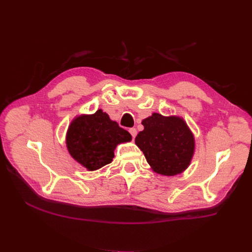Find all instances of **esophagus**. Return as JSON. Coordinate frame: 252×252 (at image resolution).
<instances>
[{
  "instance_id": "esophagus-1",
  "label": "esophagus",
  "mask_w": 252,
  "mask_h": 252,
  "mask_svg": "<svg viewBox=\"0 0 252 252\" xmlns=\"http://www.w3.org/2000/svg\"><path fill=\"white\" fill-rule=\"evenodd\" d=\"M129 132H130L131 136H132V138L134 139V138H135V135H136V129H135L134 127H132V128L129 129Z\"/></svg>"
}]
</instances>
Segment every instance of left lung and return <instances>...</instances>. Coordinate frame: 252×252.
<instances>
[{
	"label": "left lung",
	"mask_w": 252,
	"mask_h": 252,
	"mask_svg": "<svg viewBox=\"0 0 252 252\" xmlns=\"http://www.w3.org/2000/svg\"><path fill=\"white\" fill-rule=\"evenodd\" d=\"M142 124L144 130L135 136V144L151 168L164 175L184 171L194 151L193 135L184 120L152 113L142 121Z\"/></svg>",
	"instance_id": "8db88e82"
}]
</instances>
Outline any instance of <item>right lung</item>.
Here are the masks:
<instances>
[{"label":"right lung","instance_id":"obj_1","mask_svg":"<svg viewBox=\"0 0 252 252\" xmlns=\"http://www.w3.org/2000/svg\"><path fill=\"white\" fill-rule=\"evenodd\" d=\"M129 141H131L130 133L101 109L89 116L75 118L66 136L69 154L89 171L111 163L117 145Z\"/></svg>","mask_w":252,"mask_h":252}]
</instances>
